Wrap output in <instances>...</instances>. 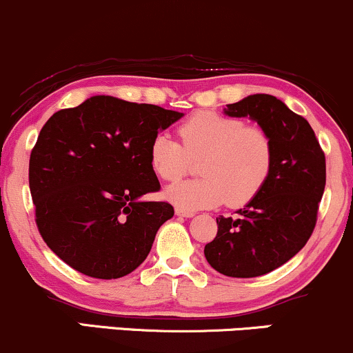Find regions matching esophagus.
<instances>
[{"instance_id":"esophagus-1","label":"esophagus","mask_w":353,"mask_h":353,"mask_svg":"<svg viewBox=\"0 0 353 353\" xmlns=\"http://www.w3.org/2000/svg\"><path fill=\"white\" fill-rule=\"evenodd\" d=\"M175 213L178 214V216H185V218H192V216H194V211H192V210H185V208H180V206H176V208H175Z\"/></svg>"}]
</instances>
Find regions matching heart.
I'll return each instance as SVG.
<instances>
[{
  "label": "heart",
  "mask_w": 353,
  "mask_h": 353,
  "mask_svg": "<svg viewBox=\"0 0 353 353\" xmlns=\"http://www.w3.org/2000/svg\"><path fill=\"white\" fill-rule=\"evenodd\" d=\"M181 143L159 134L150 143V165L165 181H176L200 160V178L180 181L167 196L185 210L248 205L263 192L272 165L274 142L266 128L216 112H198L178 128Z\"/></svg>",
  "instance_id": "obj_1"
}]
</instances>
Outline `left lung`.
I'll return each mask as SVG.
<instances>
[{
  "instance_id": "8db88e82",
  "label": "left lung",
  "mask_w": 353,
  "mask_h": 353,
  "mask_svg": "<svg viewBox=\"0 0 353 353\" xmlns=\"http://www.w3.org/2000/svg\"><path fill=\"white\" fill-rule=\"evenodd\" d=\"M225 110L254 119L274 142L271 176L234 218H216L218 233L205 246L211 268L230 277H258L299 252L314 233L325 188V155L312 127L284 102L254 94Z\"/></svg>"
}]
</instances>
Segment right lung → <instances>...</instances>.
<instances>
[{
	"instance_id": "add662e5",
	"label": "right lung",
	"mask_w": 353,
	"mask_h": 353,
	"mask_svg": "<svg viewBox=\"0 0 353 353\" xmlns=\"http://www.w3.org/2000/svg\"><path fill=\"white\" fill-rule=\"evenodd\" d=\"M183 114L95 95L41 128L29 157L36 226L56 256L82 274L119 279L143 263L175 213L140 201L160 190L150 143Z\"/></svg>"
}]
</instances>
